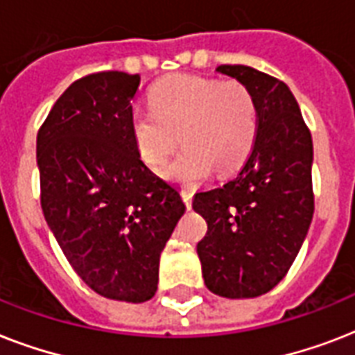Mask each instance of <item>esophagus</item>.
<instances>
[{
    "label": "esophagus",
    "mask_w": 355,
    "mask_h": 355,
    "mask_svg": "<svg viewBox=\"0 0 355 355\" xmlns=\"http://www.w3.org/2000/svg\"><path fill=\"white\" fill-rule=\"evenodd\" d=\"M193 193H195V191L191 188H182V191H180L186 208H191V199H193Z\"/></svg>",
    "instance_id": "34e87169"
}]
</instances>
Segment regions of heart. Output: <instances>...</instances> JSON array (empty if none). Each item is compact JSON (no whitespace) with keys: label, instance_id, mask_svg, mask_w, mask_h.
Here are the masks:
<instances>
[{"label":"heart","instance_id":"heart-1","mask_svg":"<svg viewBox=\"0 0 355 355\" xmlns=\"http://www.w3.org/2000/svg\"><path fill=\"white\" fill-rule=\"evenodd\" d=\"M149 107L130 118L132 141L139 158L158 169L182 139V150L166 169L171 180L195 184L211 167L232 171L252 149L256 101L239 80L171 75L150 88Z\"/></svg>","mask_w":355,"mask_h":355}]
</instances>
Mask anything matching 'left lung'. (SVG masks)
Segmentation results:
<instances>
[{
  "label": "left lung",
  "instance_id": "8db88e82",
  "mask_svg": "<svg viewBox=\"0 0 355 355\" xmlns=\"http://www.w3.org/2000/svg\"><path fill=\"white\" fill-rule=\"evenodd\" d=\"M252 92L258 130L241 171L195 195L208 232L197 245L202 278L225 298H254L287 275L313 219V141L286 83L250 66L217 68Z\"/></svg>",
  "mask_w": 355,
  "mask_h": 355
}]
</instances>
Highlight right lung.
<instances>
[{
    "label": "right lung",
    "instance_id": "1",
    "mask_svg": "<svg viewBox=\"0 0 355 355\" xmlns=\"http://www.w3.org/2000/svg\"><path fill=\"white\" fill-rule=\"evenodd\" d=\"M139 75L75 80L36 136L47 227L97 295L139 304L158 289L160 254L186 205L139 158L130 134Z\"/></svg>",
    "mask_w": 355,
    "mask_h": 355
}]
</instances>
